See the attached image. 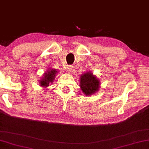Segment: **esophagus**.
<instances>
[{
    "label": "esophagus",
    "mask_w": 149,
    "mask_h": 149,
    "mask_svg": "<svg viewBox=\"0 0 149 149\" xmlns=\"http://www.w3.org/2000/svg\"><path fill=\"white\" fill-rule=\"evenodd\" d=\"M72 68H72V65H68V67H67V71H68V72H69V73L72 72Z\"/></svg>",
    "instance_id": "esophagus-1"
}]
</instances>
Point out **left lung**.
I'll use <instances>...</instances> for the list:
<instances>
[{"label":"left lung","instance_id":"8db88e82","mask_svg":"<svg viewBox=\"0 0 149 149\" xmlns=\"http://www.w3.org/2000/svg\"><path fill=\"white\" fill-rule=\"evenodd\" d=\"M100 85L99 79L89 71L80 77V88L86 96H90L97 92Z\"/></svg>","mask_w":149,"mask_h":149}]
</instances>
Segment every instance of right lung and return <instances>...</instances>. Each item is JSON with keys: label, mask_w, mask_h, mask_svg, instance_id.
Returning <instances> with one entry per match:
<instances>
[{"label": "right lung", "mask_w": 149, "mask_h": 149, "mask_svg": "<svg viewBox=\"0 0 149 149\" xmlns=\"http://www.w3.org/2000/svg\"><path fill=\"white\" fill-rule=\"evenodd\" d=\"M57 74V72L56 70H55V69H49V70H47V72L44 74L43 77L39 81L40 86L44 88L47 87L49 84L53 82L55 75H56Z\"/></svg>", "instance_id": "1"}]
</instances>
